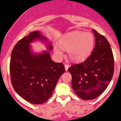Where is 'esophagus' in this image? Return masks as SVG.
I'll return each instance as SVG.
<instances>
[{"label":"esophagus","instance_id":"esophagus-1","mask_svg":"<svg viewBox=\"0 0 121 121\" xmlns=\"http://www.w3.org/2000/svg\"><path fill=\"white\" fill-rule=\"evenodd\" d=\"M68 68H69V65H67V64L65 65V70H66V71H67V70H68Z\"/></svg>","mask_w":121,"mask_h":121}]
</instances>
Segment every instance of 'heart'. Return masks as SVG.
<instances>
[{
	"instance_id": "b5f03b06",
	"label": "heart",
	"mask_w": 121,
	"mask_h": 121,
	"mask_svg": "<svg viewBox=\"0 0 121 121\" xmlns=\"http://www.w3.org/2000/svg\"><path fill=\"white\" fill-rule=\"evenodd\" d=\"M95 44L94 35L83 31H72L66 34L60 40V46H55L54 51L57 56H63L62 49L68 50V55L71 61L80 62L89 56Z\"/></svg>"
}]
</instances>
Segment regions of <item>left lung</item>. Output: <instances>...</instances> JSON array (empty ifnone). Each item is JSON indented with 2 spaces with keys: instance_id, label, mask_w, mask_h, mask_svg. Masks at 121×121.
Segmentation results:
<instances>
[{
  "instance_id": "1",
  "label": "left lung",
  "mask_w": 121,
  "mask_h": 121,
  "mask_svg": "<svg viewBox=\"0 0 121 121\" xmlns=\"http://www.w3.org/2000/svg\"><path fill=\"white\" fill-rule=\"evenodd\" d=\"M95 44L90 56L83 62L72 65L68 72L72 76V86L80 99H95L103 93L111 82L114 70V60L107 39L92 29Z\"/></svg>"
}]
</instances>
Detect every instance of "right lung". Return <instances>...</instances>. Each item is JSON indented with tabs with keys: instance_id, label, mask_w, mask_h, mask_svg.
Listing matches in <instances>:
<instances>
[{
	"instance_id": "add662e5",
	"label": "right lung",
	"mask_w": 121,
	"mask_h": 121,
	"mask_svg": "<svg viewBox=\"0 0 121 121\" xmlns=\"http://www.w3.org/2000/svg\"><path fill=\"white\" fill-rule=\"evenodd\" d=\"M41 40L47 49H53L48 39L38 31L24 36L12 49L10 75L14 90L26 101L34 104L46 102L55 89L59 78L65 72L64 65L51 60L49 51L34 53L30 43Z\"/></svg>"
}]
</instances>
